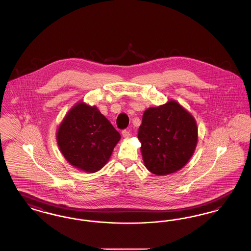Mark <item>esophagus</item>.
<instances>
[{"label":"esophagus","instance_id":"obj_1","mask_svg":"<svg viewBox=\"0 0 251 251\" xmlns=\"http://www.w3.org/2000/svg\"><path fill=\"white\" fill-rule=\"evenodd\" d=\"M121 133H122V136H123L124 138H129V137L131 136L130 131H127V130H123V131H121Z\"/></svg>","mask_w":251,"mask_h":251}]
</instances>
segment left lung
<instances>
[{
	"mask_svg": "<svg viewBox=\"0 0 251 251\" xmlns=\"http://www.w3.org/2000/svg\"><path fill=\"white\" fill-rule=\"evenodd\" d=\"M144 164L151 173H174L190 160L198 143L196 120L175 100L144 112L138 130Z\"/></svg>",
	"mask_w": 251,
	"mask_h": 251,
	"instance_id": "1",
	"label": "left lung"
}]
</instances>
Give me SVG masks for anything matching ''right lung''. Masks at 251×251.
Listing matches in <instances>:
<instances>
[{
	"label": "right lung",
	"mask_w": 251,
	"mask_h": 251,
	"mask_svg": "<svg viewBox=\"0 0 251 251\" xmlns=\"http://www.w3.org/2000/svg\"><path fill=\"white\" fill-rule=\"evenodd\" d=\"M120 134L96 106L75 104L56 133L60 151L74 167L94 173L104 167Z\"/></svg>",
	"instance_id": "obj_1"
}]
</instances>
